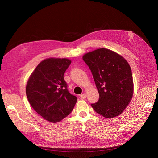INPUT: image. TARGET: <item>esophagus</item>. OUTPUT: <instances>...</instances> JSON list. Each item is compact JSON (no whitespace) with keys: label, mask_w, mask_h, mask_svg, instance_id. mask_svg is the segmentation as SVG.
<instances>
[{"label":"esophagus","mask_w":158,"mask_h":158,"mask_svg":"<svg viewBox=\"0 0 158 158\" xmlns=\"http://www.w3.org/2000/svg\"><path fill=\"white\" fill-rule=\"evenodd\" d=\"M80 98L81 99H85V98H86V94H81V95H80Z\"/></svg>","instance_id":"obj_1"}]
</instances>
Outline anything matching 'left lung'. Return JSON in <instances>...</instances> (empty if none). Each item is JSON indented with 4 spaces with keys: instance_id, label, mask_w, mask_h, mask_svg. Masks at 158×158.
<instances>
[{
    "instance_id": "8db88e82",
    "label": "left lung",
    "mask_w": 158,
    "mask_h": 158,
    "mask_svg": "<svg viewBox=\"0 0 158 158\" xmlns=\"http://www.w3.org/2000/svg\"><path fill=\"white\" fill-rule=\"evenodd\" d=\"M82 59L92 72L99 98L91 104L106 118L121 114L132 98L134 84L131 66L117 52L105 48L85 53Z\"/></svg>"
}]
</instances>
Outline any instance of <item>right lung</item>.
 I'll use <instances>...</instances> for the list:
<instances>
[{"instance_id": "right-lung-1", "label": "right lung", "mask_w": 158, "mask_h": 158, "mask_svg": "<svg viewBox=\"0 0 158 158\" xmlns=\"http://www.w3.org/2000/svg\"><path fill=\"white\" fill-rule=\"evenodd\" d=\"M71 60L49 58L42 60L30 75L26 95L31 106L45 120L59 122L73 111L77 98L67 89L64 74Z\"/></svg>"}]
</instances>
